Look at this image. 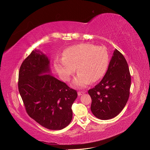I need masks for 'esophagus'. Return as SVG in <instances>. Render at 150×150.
I'll use <instances>...</instances> for the list:
<instances>
[{
	"label": "esophagus",
	"mask_w": 150,
	"mask_h": 150,
	"mask_svg": "<svg viewBox=\"0 0 150 150\" xmlns=\"http://www.w3.org/2000/svg\"><path fill=\"white\" fill-rule=\"evenodd\" d=\"M85 91H79L78 92V96H81V95H82V94L83 93H85Z\"/></svg>",
	"instance_id": "esophagus-1"
}]
</instances>
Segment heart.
<instances>
[{
    "mask_svg": "<svg viewBox=\"0 0 150 150\" xmlns=\"http://www.w3.org/2000/svg\"><path fill=\"white\" fill-rule=\"evenodd\" d=\"M109 63L108 50L103 46L81 43L68 47L62 58L54 61L55 69L64 81L69 80L75 71L78 73L73 84L83 87L99 80L105 74Z\"/></svg>",
    "mask_w": 150,
    "mask_h": 150,
    "instance_id": "obj_1",
    "label": "heart"
}]
</instances>
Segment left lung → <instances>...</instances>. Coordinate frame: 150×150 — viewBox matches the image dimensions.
<instances>
[{
  "mask_svg": "<svg viewBox=\"0 0 150 150\" xmlns=\"http://www.w3.org/2000/svg\"><path fill=\"white\" fill-rule=\"evenodd\" d=\"M130 87L127 63L122 54L115 49L104 78L88 91L92 99L93 114L102 120L117 116L129 99Z\"/></svg>",
  "mask_w": 150,
  "mask_h": 150,
  "instance_id": "1",
  "label": "left lung"
}]
</instances>
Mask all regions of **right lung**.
Here are the masks:
<instances>
[{
	"mask_svg": "<svg viewBox=\"0 0 150 150\" xmlns=\"http://www.w3.org/2000/svg\"><path fill=\"white\" fill-rule=\"evenodd\" d=\"M50 62L40 50H33L21 64L18 88L28 114L40 125L60 130L71 121L75 90L50 74Z\"/></svg>",
	"mask_w": 150,
	"mask_h": 150,
	"instance_id": "right-lung-1",
	"label": "right lung"
}]
</instances>
